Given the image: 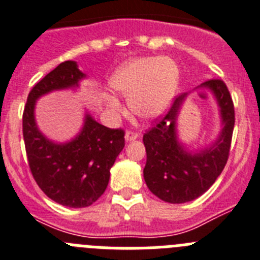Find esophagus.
<instances>
[{
    "label": "esophagus",
    "instance_id": "34e87169",
    "mask_svg": "<svg viewBox=\"0 0 260 260\" xmlns=\"http://www.w3.org/2000/svg\"><path fill=\"white\" fill-rule=\"evenodd\" d=\"M139 137V133L136 131H127L125 132V140L127 141H132V140H136Z\"/></svg>",
    "mask_w": 260,
    "mask_h": 260
}]
</instances>
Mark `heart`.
I'll use <instances>...</instances> for the list:
<instances>
[{
	"label": "heart",
	"instance_id": "heart-1",
	"mask_svg": "<svg viewBox=\"0 0 260 260\" xmlns=\"http://www.w3.org/2000/svg\"><path fill=\"white\" fill-rule=\"evenodd\" d=\"M178 80L179 71L173 60L143 57L121 65L112 74L110 85L121 95L129 96V106L135 114L152 119L161 115L170 105ZM108 105L117 107L114 98H108Z\"/></svg>",
	"mask_w": 260,
	"mask_h": 260
}]
</instances>
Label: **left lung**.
<instances>
[{"mask_svg": "<svg viewBox=\"0 0 260 260\" xmlns=\"http://www.w3.org/2000/svg\"><path fill=\"white\" fill-rule=\"evenodd\" d=\"M204 85L211 87L217 99L224 123L213 146L199 153H188L178 141L175 121L187 94L174 99L169 111L154 119L152 128L143 136L146 186L157 198L171 204H182L202 196L220 177L229 158L236 121L233 99L224 81L209 80Z\"/></svg>", "mask_w": 260, "mask_h": 260, "instance_id": "1", "label": "left lung"}]
</instances>
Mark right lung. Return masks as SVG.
<instances>
[{
  "label": "right lung",
  "instance_id": "1",
  "mask_svg": "<svg viewBox=\"0 0 260 260\" xmlns=\"http://www.w3.org/2000/svg\"><path fill=\"white\" fill-rule=\"evenodd\" d=\"M83 77L76 61L61 62L31 89L22 117L27 162L36 184L53 202L71 208L89 207L103 195L110 169L125 145L124 129L105 127L90 115L71 143H52L39 132L36 99L52 90L78 86Z\"/></svg>",
  "mask_w": 260,
  "mask_h": 260
}]
</instances>
